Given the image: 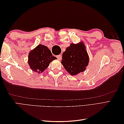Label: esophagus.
Instances as JSON below:
<instances>
[{"label": "esophagus", "instance_id": "1", "mask_svg": "<svg viewBox=\"0 0 124 124\" xmlns=\"http://www.w3.org/2000/svg\"><path fill=\"white\" fill-rule=\"evenodd\" d=\"M57 58H58V59L59 60V61H61V60L62 59V55H59L57 56Z\"/></svg>", "mask_w": 124, "mask_h": 124}]
</instances>
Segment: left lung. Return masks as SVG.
I'll list each match as a JSON object with an SVG mask.
<instances>
[{"instance_id": "obj_1", "label": "left lung", "mask_w": 124, "mask_h": 124, "mask_svg": "<svg viewBox=\"0 0 124 124\" xmlns=\"http://www.w3.org/2000/svg\"><path fill=\"white\" fill-rule=\"evenodd\" d=\"M89 58L86 46L82 41L71 43L63 52L61 63L71 76L84 72L89 63Z\"/></svg>"}]
</instances>
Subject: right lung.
<instances>
[{
	"mask_svg": "<svg viewBox=\"0 0 124 124\" xmlns=\"http://www.w3.org/2000/svg\"><path fill=\"white\" fill-rule=\"evenodd\" d=\"M56 59L47 46L39 44L29 52L28 63L32 71L39 74L47 68L51 62Z\"/></svg>",
	"mask_w": 124,
	"mask_h": 124,
	"instance_id": "obj_1",
	"label": "right lung"
}]
</instances>
